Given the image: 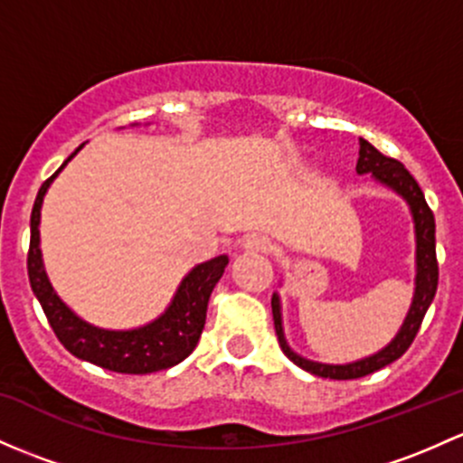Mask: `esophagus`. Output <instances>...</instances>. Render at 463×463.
<instances>
[{"label":"esophagus","instance_id":"esophagus-1","mask_svg":"<svg viewBox=\"0 0 463 463\" xmlns=\"http://www.w3.org/2000/svg\"><path fill=\"white\" fill-rule=\"evenodd\" d=\"M244 248L246 250H257V252H269L272 244L269 237L264 235H248L246 241H244Z\"/></svg>","mask_w":463,"mask_h":463}]
</instances>
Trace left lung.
<instances>
[{
	"label": "left lung",
	"mask_w": 463,
	"mask_h": 463,
	"mask_svg": "<svg viewBox=\"0 0 463 463\" xmlns=\"http://www.w3.org/2000/svg\"><path fill=\"white\" fill-rule=\"evenodd\" d=\"M357 173L368 175L374 182H379L382 186L391 188L392 193H397L403 202L411 206L412 222H415V295H412L411 310H408L406 319H403L402 328L395 335L391 344L386 348H382L379 353L371 354V357H364L359 362L353 364H319L310 362V359L297 354L293 348L288 346L284 337V326H281V301L279 295H272L270 306H272V319H275V333L279 339V346L284 350L286 357L290 362L297 364L299 368H304L306 373L317 374V377H328V379H359L366 377L379 368L388 366L395 359L402 357L408 348H411L412 339L420 333V326L424 321V315L428 306L432 304L437 293V281H439V266H437V252H435V215L428 208L424 193H421L420 184L415 182L411 173L403 168L402 162L397 159L386 157V155L379 153L373 144H368L366 139H359V159H357Z\"/></svg>",
	"instance_id": "left-lung-1"
}]
</instances>
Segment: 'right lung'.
<instances>
[{
  "label": "right lung",
  "instance_id": "obj_1",
  "mask_svg": "<svg viewBox=\"0 0 463 463\" xmlns=\"http://www.w3.org/2000/svg\"><path fill=\"white\" fill-rule=\"evenodd\" d=\"M81 148L84 144L57 168L52 177L42 184L37 193L35 206L31 213V248H28L31 288L42 304L43 315H46L51 328L55 330L57 339L75 357L113 373L146 374L166 371L175 364L184 362L197 346L203 324H206L208 299H211L217 281L222 279L223 269L228 266V257L219 255L215 260L194 266L182 279L168 308L157 319L139 326V328L106 330L77 317L55 293L46 270H43L42 248H39V217H42L43 194L48 186Z\"/></svg>",
  "mask_w": 463,
  "mask_h": 463
}]
</instances>
